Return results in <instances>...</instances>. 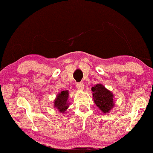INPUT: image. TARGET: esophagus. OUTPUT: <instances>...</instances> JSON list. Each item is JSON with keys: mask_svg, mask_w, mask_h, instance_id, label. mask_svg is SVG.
<instances>
[{"mask_svg": "<svg viewBox=\"0 0 153 153\" xmlns=\"http://www.w3.org/2000/svg\"><path fill=\"white\" fill-rule=\"evenodd\" d=\"M76 87L79 90H83V88H84V84H83V82L78 83L76 84Z\"/></svg>", "mask_w": 153, "mask_h": 153, "instance_id": "34e87169", "label": "esophagus"}]
</instances>
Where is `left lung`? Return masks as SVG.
Wrapping results in <instances>:
<instances>
[{"instance_id": "left-lung-1", "label": "left lung", "mask_w": 153, "mask_h": 153, "mask_svg": "<svg viewBox=\"0 0 153 153\" xmlns=\"http://www.w3.org/2000/svg\"><path fill=\"white\" fill-rule=\"evenodd\" d=\"M94 102L103 113H108L114 106V95L102 84H97L92 88Z\"/></svg>"}]
</instances>
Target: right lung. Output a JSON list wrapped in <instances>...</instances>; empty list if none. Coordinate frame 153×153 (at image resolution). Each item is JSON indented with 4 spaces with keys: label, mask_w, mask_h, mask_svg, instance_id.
<instances>
[{
    "label": "right lung",
    "mask_w": 153,
    "mask_h": 153,
    "mask_svg": "<svg viewBox=\"0 0 153 153\" xmlns=\"http://www.w3.org/2000/svg\"><path fill=\"white\" fill-rule=\"evenodd\" d=\"M68 91H61L58 94L57 97L54 102V106L60 111V113H64L65 111L68 109Z\"/></svg>",
    "instance_id": "add662e5"
}]
</instances>
